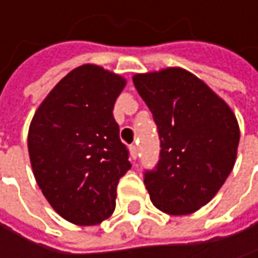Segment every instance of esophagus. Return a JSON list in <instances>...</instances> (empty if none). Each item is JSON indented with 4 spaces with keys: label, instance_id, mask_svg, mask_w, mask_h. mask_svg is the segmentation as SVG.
<instances>
[{
    "label": "esophagus",
    "instance_id": "esophagus-1",
    "mask_svg": "<svg viewBox=\"0 0 258 258\" xmlns=\"http://www.w3.org/2000/svg\"><path fill=\"white\" fill-rule=\"evenodd\" d=\"M130 152H131V157L136 160L137 158V155H139V149H137V145H131L130 146Z\"/></svg>",
    "mask_w": 258,
    "mask_h": 258
}]
</instances>
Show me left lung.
Instances as JSON below:
<instances>
[{
  "mask_svg": "<svg viewBox=\"0 0 258 258\" xmlns=\"http://www.w3.org/2000/svg\"><path fill=\"white\" fill-rule=\"evenodd\" d=\"M134 86L157 124L160 160L143 172L151 202L170 215L205 206L230 175L239 125L230 107L182 69L136 75Z\"/></svg>",
  "mask_w": 258,
  "mask_h": 258,
  "instance_id": "left-lung-1",
  "label": "left lung"
}]
</instances>
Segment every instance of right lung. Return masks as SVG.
I'll return each instance as SVG.
<instances>
[{
	"label": "right lung",
	"mask_w": 258,
	"mask_h": 258,
	"mask_svg": "<svg viewBox=\"0 0 258 258\" xmlns=\"http://www.w3.org/2000/svg\"><path fill=\"white\" fill-rule=\"evenodd\" d=\"M125 80L97 66L70 72L35 112L28 151L35 180L67 221L95 226L116 206V186L131 164L113 106Z\"/></svg>",
	"instance_id": "obj_1"
}]
</instances>
